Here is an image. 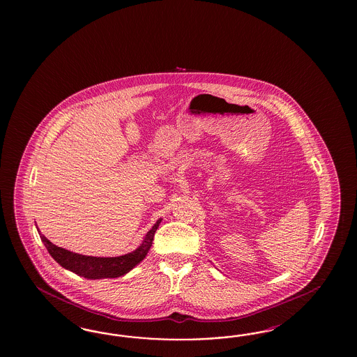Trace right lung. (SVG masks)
<instances>
[{"mask_svg": "<svg viewBox=\"0 0 357 357\" xmlns=\"http://www.w3.org/2000/svg\"><path fill=\"white\" fill-rule=\"evenodd\" d=\"M161 218L153 225L151 230L144 237L140 246L132 252H128L121 257H112V258H100V257H87L82 254H76L72 251L59 248L50 242L44 236H40L44 246L48 250L50 255L54 258L63 268L75 272L78 276L98 280V279H114L120 278L133 270L141 260L145 259L148 251L151 250L153 238L155 230L161 224ZM40 234V231H39Z\"/></svg>", "mask_w": 357, "mask_h": 357, "instance_id": "add662e5", "label": "right lung"}]
</instances>
